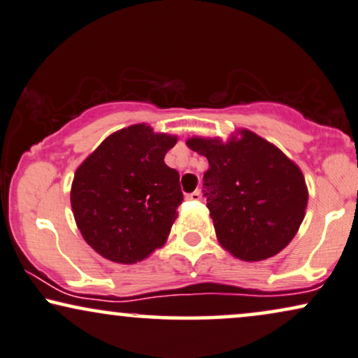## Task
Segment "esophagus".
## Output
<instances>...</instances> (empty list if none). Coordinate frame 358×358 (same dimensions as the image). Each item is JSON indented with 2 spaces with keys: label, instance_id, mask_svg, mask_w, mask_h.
Segmentation results:
<instances>
[{
  "label": "esophagus",
  "instance_id": "1",
  "mask_svg": "<svg viewBox=\"0 0 358 358\" xmlns=\"http://www.w3.org/2000/svg\"><path fill=\"white\" fill-rule=\"evenodd\" d=\"M187 198H188V200H192V201H200L201 200V192H200V189H196V192L187 194Z\"/></svg>",
  "mask_w": 358,
  "mask_h": 358
}]
</instances>
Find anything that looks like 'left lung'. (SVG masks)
Instances as JSON below:
<instances>
[{"label":"left lung","mask_w":358,"mask_h":358,"mask_svg":"<svg viewBox=\"0 0 358 358\" xmlns=\"http://www.w3.org/2000/svg\"><path fill=\"white\" fill-rule=\"evenodd\" d=\"M187 145L210 164L203 185L221 246L248 262L282 251L299 231L309 200L299 166L248 129L226 142L192 137Z\"/></svg>","instance_id":"1"}]
</instances>
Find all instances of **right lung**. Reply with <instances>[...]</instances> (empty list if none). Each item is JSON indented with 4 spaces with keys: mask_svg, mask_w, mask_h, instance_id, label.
I'll list each match as a JSON object with an SVG mask.
<instances>
[{
    "mask_svg": "<svg viewBox=\"0 0 358 358\" xmlns=\"http://www.w3.org/2000/svg\"><path fill=\"white\" fill-rule=\"evenodd\" d=\"M176 140L134 124L108 135L78 166L72 213L85 243L102 257L134 264L166 243L183 201L178 171L165 164Z\"/></svg>",
    "mask_w": 358,
    "mask_h": 358,
    "instance_id": "right-lung-1",
    "label": "right lung"
}]
</instances>
